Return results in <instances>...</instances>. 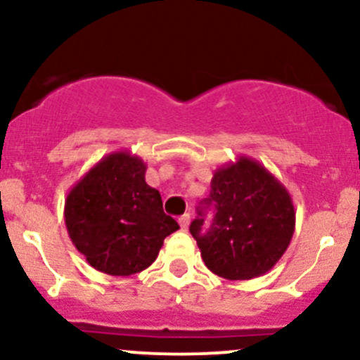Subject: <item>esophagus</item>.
I'll return each instance as SVG.
<instances>
[{
	"label": "esophagus",
	"mask_w": 360,
	"mask_h": 360,
	"mask_svg": "<svg viewBox=\"0 0 360 360\" xmlns=\"http://www.w3.org/2000/svg\"><path fill=\"white\" fill-rule=\"evenodd\" d=\"M189 222H191V215H189V213H184V215L179 217V225L181 229H184V231L189 227Z\"/></svg>",
	"instance_id": "esophagus-1"
}]
</instances>
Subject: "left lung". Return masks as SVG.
<instances>
[{"instance_id":"obj_1","label":"left lung","mask_w":360,"mask_h":360,"mask_svg":"<svg viewBox=\"0 0 360 360\" xmlns=\"http://www.w3.org/2000/svg\"><path fill=\"white\" fill-rule=\"evenodd\" d=\"M215 215L207 232L203 210L189 225L212 274L251 280L275 266L289 248L295 210L285 186L258 160L240 155L213 172L210 196Z\"/></svg>"}]
</instances>
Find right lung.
Returning a JSON list of instances; mask_svg holds the SVG:
<instances>
[{"label": "right lung", "instance_id": "1", "mask_svg": "<svg viewBox=\"0 0 360 360\" xmlns=\"http://www.w3.org/2000/svg\"><path fill=\"white\" fill-rule=\"evenodd\" d=\"M147 164L128 150L101 160L70 189L65 222L71 243L90 266L112 276L148 268L164 239L179 229L145 181Z\"/></svg>", "mask_w": 360, "mask_h": 360}]
</instances>
